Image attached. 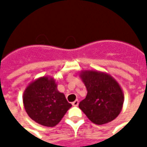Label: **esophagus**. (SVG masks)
Instances as JSON below:
<instances>
[{
    "label": "esophagus",
    "mask_w": 147,
    "mask_h": 147,
    "mask_svg": "<svg viewBox=\"0 0 147 147\" xmlns=\"http://www.w3.org/2000/svg\"><path fill=\"white\" fill-rule=\"evenodd\" d=\"M78 105H79V101L78 100H76V101H74L72 102V105L73 106H78Z\"/></svg>",
    "instance_id": "1"
}]
</instances>
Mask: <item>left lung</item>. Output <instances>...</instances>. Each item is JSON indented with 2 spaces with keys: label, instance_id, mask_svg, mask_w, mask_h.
<instances>
[{
  "label": "left lung",
  "instance_id": "obj_1",
  "mask_svg": "<svg viewBox=\"0 0 147 147\" xmlns=\"http://www.w3.org/2000/svg\"><path fill=\"white\" fill-rule=\"evenodd\" d=\"M80 78L86 86V98L79 107L91 122L98 125L116 119L123 108V90L113 77L106 72L83 70Z\"/></svg>",
  "mask_w": 147,
  "mask_h": 147
}]
</instances>
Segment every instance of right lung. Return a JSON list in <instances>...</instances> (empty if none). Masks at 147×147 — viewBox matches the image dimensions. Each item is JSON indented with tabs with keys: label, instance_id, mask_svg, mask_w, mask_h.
Returning a JSON list of instances; mask_svg holds the SVG:
<instances>
[{
	"label": "right lung",
	"instance_id": "add662e5",
	"mask_svg": "<svg viewBox=\"0 0 147 147\" xmlns=\"http://www.w3.org/2000/svg\"><path fill=\"white\" fill-rule=\"evenodd\" d=\"M23 102L28 116L45 127L56 126L71 107L64 94L58 91L56 80L50 76L32 81L24 90Z\"/></svg>",
	"mask_w": 147,
	"mask_h": 147
}]
</instances>
